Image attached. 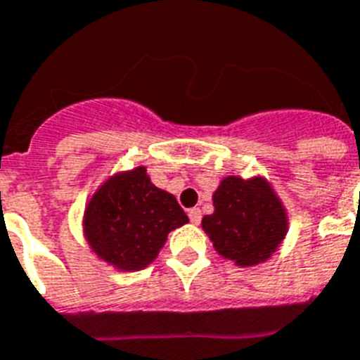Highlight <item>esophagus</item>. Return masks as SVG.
Here are the masks:
<instances>
[{"label":"esophagus","mask_w":360,"mask_h":360,"mask_svg":"<svg viewBox=\"0 0 360 360\" xmlns=\"http://www.w3.org/2000/svg\"><path fill=\"white\" fill-rule=\"evenodd\" d=\"M188 218H190V221H192V224H194V226H198V224H200L201 221V210L200 209H190L188 210Z\"/></svg>","instance_id":"1"}]
</instances>
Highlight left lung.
<instances>
[{
  "instance_id": "obj_1",
  "label": "left lung",
  "mask_w": 360,
  "mask_h": 360,
  "mask_svg": "<svg viewBox=\"0 0 360 360\" xmlns=\"http://www.w3.org/2000/svg\"><path fill=\"white\" fill-rule=\"evenodd\" d=\"M214 212L201 227L218 255L240 268L266 262L285 240L288 214L264 177L227 175L212 194Z\"/></svg>"
}]
</instances>
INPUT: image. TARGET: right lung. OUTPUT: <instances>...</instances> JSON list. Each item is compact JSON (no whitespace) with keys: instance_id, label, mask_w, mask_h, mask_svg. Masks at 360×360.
Here are the masks:
<instances>
[{"instance_id":"obj_1","label":"right lung","mask_w":360,"mask_h":360,"mask_svg":"<svg viewBox=\"0 0 360 360\" xmlns=\"http://www.w3.org/2000/svg\"><path fill=\"white\" fill-rule=\"evenodd\" d=\"M188 216L175 195L151 183L144 166L110 175L90 198L83 233L90 250L120 271H136L157 259L168 233Z\"/></svg>"}]
</instances>
